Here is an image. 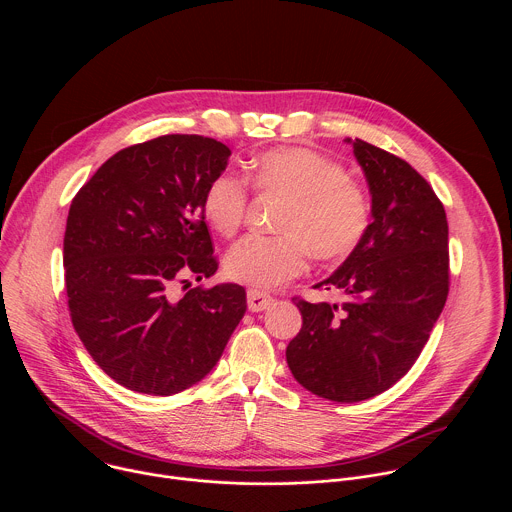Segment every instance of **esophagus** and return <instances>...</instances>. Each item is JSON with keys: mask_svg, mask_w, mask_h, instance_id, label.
Wrapping results in <instances>:
<instances>
[{"mask_svg": "<svg viewBox=\"0 0 512 512\" xmlns=\"http://www.w3.org/2000/svg\"><path fill=\"white\" fill-rule=\"evenodd\" d=\"M247 304H249L251 312H263L273 304V298L269 294H263V291H259V289H249Z\"/></svg>", "mask_w": 512, "mask_h": 512, "instance_id": "esophagus-1", "label": "esophagus"}]
</instances>
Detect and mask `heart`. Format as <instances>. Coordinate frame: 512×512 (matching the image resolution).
<instances>
[{
    "instance_id": "b5f03b06",
    "label": "heart",
    "mask_w": 512,
    "mask_h": 512,
    "mask_svg": "<svg viewBox=\"0 0 512 512\" xmlns=\"http://www.w3.org/2000/svg\"><path fill=\"white\" fill-rule=\"evenodd\" d=\"M251 182L259 194L287 200L277 218L279 237L249 235L225 259L227 275L255 289H275L302 275L310 251L320 261L348 257L371 225V198L344 166L312 148L291 145L253 160ZM251 188L233 172L214 176L202 196L206 223L235 235L249 208Z\"/></svg>"
}]
</instances>
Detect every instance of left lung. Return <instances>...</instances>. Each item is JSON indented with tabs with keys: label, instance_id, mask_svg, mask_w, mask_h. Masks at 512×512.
<instances>
[{
	"label": "left lung",
	"instance_id": "obj_1",
	"mask_svg": "<svg viewBox=\"0 0 512 512\" xmlns=\"http://www.w3.org/2000/svg\"><path fill=\"white\" fill-rule=\"evenodd\" d=\"M352 148L371 188L373 223L348 259L314 285L342 289L348 300L338 308L294 298L302 330L285 350L296 381L336 403L371 399L405 377L450 291L442 200L405 160L362 139Z\"/></svg>",
	"mask_w": 512,
	"mask_h": 512
}]
</instances>
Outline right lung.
<instances>
[{
  "mask_svg": "<svg viewBox=\"0 0 512 512\" xmlns=\"http://www.w3.org/2000/svg\"><path fill=\"white\" fill-rule=\"evenodd\" d=\"M229 156L212 137L162 135L111 156L72 198L62 251L70 320L129 391L166 397L196 385L245 316L237 283L188 289L218 269L202 196Z\"/></svg>",
  "mask_w": 512,
  "mask_h": 512,
  "instance_id": "1",
  "label": "right lung"
}]
</instances>
